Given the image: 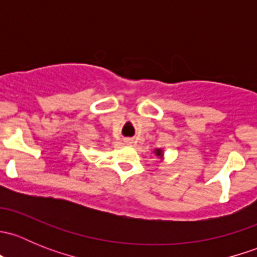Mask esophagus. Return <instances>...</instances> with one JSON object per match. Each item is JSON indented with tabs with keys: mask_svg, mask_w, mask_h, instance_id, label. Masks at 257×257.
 Here are the masks:
<instances>
[{
	"mask_svg": "<svg viewBox=\"0 0 257 257\" xmlns=\"http://www.w3.org/2000/svg\"><path fill=\"white\" fill-rule=\"evenodd\" d=\"M124 142H125L126 144L131 145V144L134 143V139H133V138H125V141H124Z\"/></svg>",
	"mask_w": 257,
	"mask_h": 257,
	"instance_id": "esophagus-1",
	"label": "esophagus"
}]
</instances>
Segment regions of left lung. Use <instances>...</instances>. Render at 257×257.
Returning a JSON list of instances; mask_svg holds the SVG:
<instances>
[{
  "label": "left lung",
  "mask_w": 257,
  "mask_h": 257,
  "mask_svg": "<svg viewBox=\"0 0 257 257\" xmlns=\"http://www.w3.org/2000/svg\"><path fill=\"white\" fill-rule=\"evenodd\" d=\"M155 154H157L158 157H162L163 152H162V150H160V149H157V150H155Z\"/></svg>",
  "instance_id": "1"
}]
</instances>
